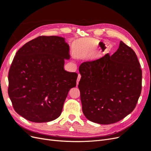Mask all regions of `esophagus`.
<instances>
[{
	"instance_id": "esophagus-1",
	"label": "esophagus",
	"mask_w": 151,
	"mask_h": 151,
	"mask_svg": "<svg viewBox=\"0 0 151 151\" xmlns=\"http://www.w3.org/2000/svg\"><path fill=\"white\" fill-rule=\"evenodd\" d=\"M81 74H78V77H77V85H78L80 79H81Z\"/></svg>"
}]
</instances>
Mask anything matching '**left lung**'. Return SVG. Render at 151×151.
<instances>
[{
    "label": "left lung",
    "mask_w": 151,
    "mask_h": 151,
    "mask_svg": "<svg viewBox=\"0 0 151 151\" xmlns=\"http://www.w3.org/2000/svg\"><path fill=\"white\" fill-rule=\"evenodd\" d=\"M78 88L84 116L103 125L134 110L142 90V70L135 52L121 41L116 52L79 67Z\"/></svg>",
    "instance_id": "1"
}]
</instances>
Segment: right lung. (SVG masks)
Returning a JSON list of instances; mask_svg holds the SVG:
<instances>
[{
    "label": "right lung",
    "instance_id": "add662e5",
    "mask_svg": "<svg viewBox=\"0 0 151 151\" xmlns=\"http://www.w3.org/2000/svg\"><path fill=\"white\" fill-rule=\"evenodd\" d=\"M69 58V46L57 36H38L18 50L8 76V94L16 113L36 123L60 116L78 76L64 70Z\"/></svg>",
    "mask_w": 151,
    "mask_h": 151
}]
</instances>
